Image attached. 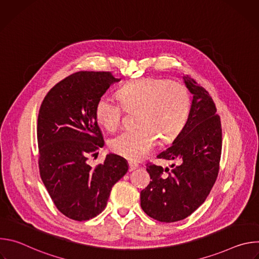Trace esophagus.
<instances>
[{"label": "esophagus", "mask_w": 259, "mask_h": 259, "mask_svg": "<svg viewBox=\"0 0 259 259\" xmlns=\"http://www.w3.org/2000/svg\"><path fill=\"white\" fill-rule=\"evenodd\" d=\"M128 165H129V171H133V170H135V169L138 168V164L135 163V162H133V161H129V162H128Z\"/></svg>", "instance_id": "obj_1"}]
</instances>
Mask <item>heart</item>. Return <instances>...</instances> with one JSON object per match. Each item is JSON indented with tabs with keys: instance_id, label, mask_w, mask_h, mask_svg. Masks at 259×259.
<instances>
[{
	"instance_id": "1",
	"label": "heart",
	"mask_w": 259,
	"mask_h": 259,
	"mask_svg": "<svg viewBox=\"0 0 259 259\" xmlns=\"http://www.w3.org/2000/svg\"><path fill=\"white\" fill-rule=\"evenodd\" d=\"M120 102L106 94L95 105V117L106 130H117L125 108H140L136 129H128L110 141L116 154L138 161L158 144L175 139L186 126L192 106L189 89L181 83L160 78H141L123 85L118 91Z\"/></svg>"
}]
</instances>
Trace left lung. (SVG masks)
Masks as SVG:
<instances>
[{
    "label": "left lung",
    "mask_w": 259,
    "mask_h": 259,
    "mask_svg": "<svg viewBox=\"0 0 259 259\" xmlns=\"http://www.w3.org/2000/svg\"><path fill=\"white\" fill-rule=\"evenodd\" d=\"M183 80L193 94L188 122L157 156L174 162L172 169L147 163L152 181L140 193L142 210L167 224L187 218L205 202L218 175L223 146L220 118L212 97L190 76Z\"/></svg>",
    "instance_id": "8db88e82"
}]
</instances>
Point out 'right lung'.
Segmentation results:
<instances>
[{
  "mask_svg": "<svg viewBox=\"0 0 259 259\" xmlns=\"http://www.w3.org/2000/svg\"><path fill=\"white\" fill-rule=\"evenodd\" d=\"M119 81L109 71H78L57 83L41 104L40 175L56 208L70 219L84 221L101 213L114 184L128 171L127 161L115 154L94 169L87 163L104 145L95 105Z\"/></svg>",
  "mask_w": 259,
  "mask_h": 259,
  "instance_id": "1",
  "label": "right lung"
}]
</instances>
